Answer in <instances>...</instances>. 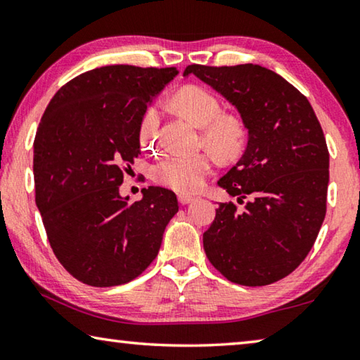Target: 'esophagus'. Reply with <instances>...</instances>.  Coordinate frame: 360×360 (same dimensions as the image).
I'll return each mask as SVG.
<instances>
[{"instance_id": "obj_1", "label": "esophagus", "mask_w": 360, "mask_h": 360, "mask_svg": "<svg viewBox=\"0 0 360 360\" xmlns=\"http://www.w3.org/2000/svg\"><path fill=\"white\" fill-rule=\"evenodd\" d=\"M178 200H179L181 205H187V203L193 202L195 197H193V195H188V193H179L178 195Z\"/></svg>"}]
</instances>
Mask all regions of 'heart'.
<instances>
[{"label":"heart","mask_w":360,"mask_h":360,"mask_svg":"<svg viewBox=\"0 0 360 360\" xmlns=\"http://www.w3.org/2000/svg\"><path fill=\"white\" fill-rule=\"evenodd\" d=\"M173 105L195 125L203 129V143L216 154L231 157L245 144V122L236 115L225 114L221 100L210 90L198 85H187L173 96ZM160 120L162 105L154 103L146 109L139 122L138 138L143 150H157ZM212 168V157L205 152L197 155H167L152 168V179L174 192L188 193L198 191L205 184Z\"/></svg>","instance_id":"1"}]
</instances>
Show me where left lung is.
<instances>
[{
	"mask_svg": "<svg viewBox=\"0 0 360 360\" xmlns=\"http://www.w3.org/2000/svg\"><path fill=\"white\" fill-rule=\"evenodd\" d=\"M238 109L249 139L219 179L238 198L219 203L203 248L229 281L266 285L290 275L311 251L327 210L328 149L307 96L275 71L246 63L188 65Z\"/></svg>",
	"mask_w": 360,
	"mask_h": 360,
	"instance_id": "obj_1",
	"label": "left lung"
}]
</instances>
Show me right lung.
<instances>
[{
    "label": "right lung",
    "mask_w": 360,
    "mask_h": 360,
    "mask_svg": "<svg viewBox=\"0 0 360 360\" xmlns=\"http://www.w3.org/2000/svg\"><path fill=\"white\" fill-rule=\"evenodd\" d=\"M176 68L101 66L66 82L34 136L36 205L47 240L72 278L111 288L138 278L157 257L176 195L143 188L129 203L119 187L139 152V122Z\"/></svg>",
    "instance_id": "1"
}]
</instances>
